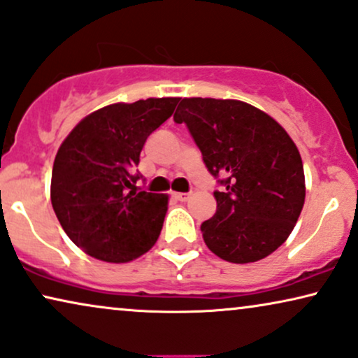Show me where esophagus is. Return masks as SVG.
<instances>
[{
  "instance_id": "esophagus-1",
  "label": "esophagus",
  "mask_w": 358,
  "mask_h": 358,
  "mask_svg": "<svg viewBox=\"0 0 358 358\" xmlns=\"http://www.w3.org/2000/svg\"><path fill=\"white\" fill-rule=\"evenodd\" d=\"M171 196H173L176 201H187L189 194L188 193H173V194H171Z\"/></svg>"
}]
</instances>
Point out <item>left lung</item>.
<instances>
[{"instance_id": "1", "label": "left lung", "mask_w": 358, "mask_h": 358, "mask_svg": "<svg viewBox=\"0 0 358 358\" xmlns=\"http://www.w3.org/2000/svg\"><path fill=\"white\" fill-rule=\"evenodd\" d=\"M173 121L187 124L209 173L222 189L201 224L203 239L222 260L249 264L275 252L304 204L301 155L275 119L237 99L183 98Z\"/></svg>"}]
</instances>
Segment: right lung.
Listing matches in <instances>:
<instances>
[{
	"mask_svg": "<svg viewBox=\"0 0 358 358\" xmlns=\"http://www.w3.org/2000/svg\"><path fill=\"white\" fill-rule=\"evenodd\" d=\"M180 98L116 103L80 121L62 142L52 170L50 199L66 236L88 255L124 264L159 239L169 198L136 188L147 137Z\"/></svg>",
	"mask_w": 358,
	"mask_h": 358,
	"instance_id": "right-lung-1",
	"label": "right lung"
}]
</instances>
